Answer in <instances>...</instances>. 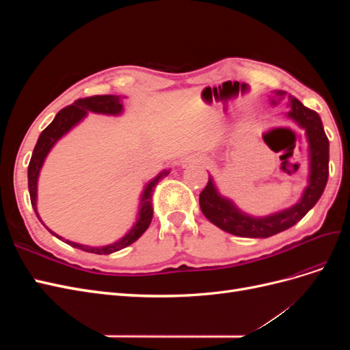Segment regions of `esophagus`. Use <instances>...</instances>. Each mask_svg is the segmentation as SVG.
<instances>
[{
  "mask_svg": "<svg viewBox=\"0 0 350 350\" xmlns=\"http://www.w3.org/2000/svg\"><path fill=\"white\" fill-rule=\"evenodd\" d=\"M193 161H194V157H185V159H183V161H181V165L187 166L189 162H193Z\"/></svg>",
  "mask_w": 350,
  "mask_h": 350,
  "instance_id": "1",
  "label": "esophagus"
}]
</instances>
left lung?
Here are the masks:
<instances>
[{
    "label": "left lung",
    "instance_id": "8db88e82",
    "mask_svg": "<svg viewBox=\"0 0 350 350\" xmlns=\"http://www.w3.org/2000/svg\"><path fill=\"white\" fill-rule=\"evenodd\" d=\"M274 94L276 99H271V103L276 105L278 100L284 99L286 92L276 90ZM288 116L305 130L308 140L310 175L301 200L278 213L254 217L243 213L232 200L220 196L213 178L208 175V183L200 194V208L211 224L221 230L242 238H269L298 224L320 200L328 179V139L321 118L293 96H289Z\"/></svg>",
    "mask_w": 350,
    "mask_h": 350
}]
</instances>
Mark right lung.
I'll list each match as a JSON object with an SVG mask.
<instances>
[{"instance_id":"add662e5","label":"right lung","mask_w":350,"mask_h":350,"mask_svg":"<svg viewBox=\"0 0 350 350\" xmlns=\"http://www.w3.org/2000/svg\"><path fill=\"white\" fill-rule=\"evenodd\" d=\"M88 112H94V113H103V115H120L122 113V103L120 96H113V94H100V96H90V98H84L79 99L74 102L70 107L61 109L57 115L54 121H52L46 129L40 133L38 143L33 149V153H31V159L29 162L27 167V179H29V193H30V201H31V207H33L35 213L38 219L40 220L38 215V207H36V197H38V178L40 174V169L44 166L45 159L48 153L51 152L54 144L61 139L62 135L67 134L72 126H76L84 116L88 115ZM169 174L167 169L162 171L156 178H153L152 181L144 187V191L140 198V210H139V217H137L134 226L129 230V234H125L121 239L115 241L109 245H103V247H90V245H81V243L77 242H71L68 239H64L58 237L55 232H52L49 228L44 226L51 232L52 235L57 237L61 241H66L68 245L79 248L81 251L86 252H93V254H112L120 251L125 247L131 245L133 242L139 239L146 229L149 228L152 217H153V206H152V196L154 191L156 184L161 181L162 178H165Z\"/></svg>"}]
</instances>
